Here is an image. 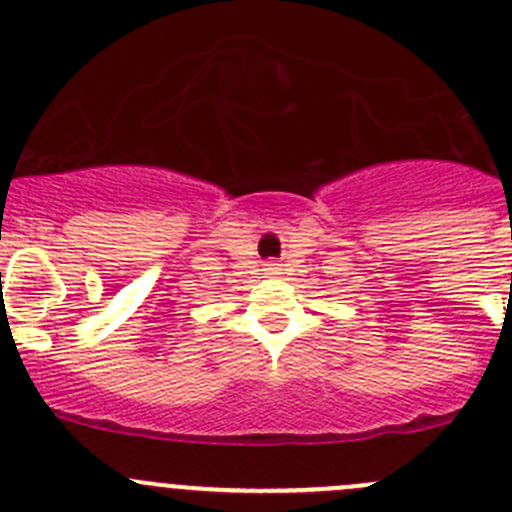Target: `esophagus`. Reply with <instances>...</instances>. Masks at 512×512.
<instances>
[{"mask_svg":"<svg viewBox=\"0 0 512 512\" xmlns=\"http://www.w3.org/2000/svg\"><path fill=\"white\" fill-rule=\"evenodd\" d=\"M265 270H267V272H270V275H277V270H280V267H277V265H275V262H270V265H267V267H265Z\"/></svg>","mask_w":512,"mask_h":512,"instance_id":"34e87169","label":"esophagus"}]
</instances>
